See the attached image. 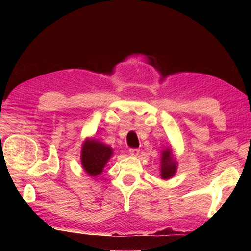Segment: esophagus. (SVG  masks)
<instances>
[{
    "label": "esophagus",
    "mask_w": 251,
    "mask_h": 251,
    "mask_svg": "<svg viewBox=\"0 0 251 251\" xmlns=\"http://www.w3.org/2000/svg\"><path fill=\"white\" fill-rule=\"evenodd\" d=\"M129 154L131 155V156H138V154H139V150L138 148H130L129 150Z\"/></svg>",
    "instance_id": "esophagus-1"
}]
</instances>
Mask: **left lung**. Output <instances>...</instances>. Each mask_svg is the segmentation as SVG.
<instances>
[{"mask_svg":"<svg viewBox=\"0 0 251 251\" xmlns=\"http://www.w3.org/2000/svg\"><path fill=\"white\" fill-rule=\"evenodd\" d=\"M177 171V161L173 157L171 148H166L161 151L160 159V177L163 179L172 178Z\"/></svg>","mask_w":251,"mask_h":251,"instance_id":"left-lung-1","label":"left lung"}]
</instances>
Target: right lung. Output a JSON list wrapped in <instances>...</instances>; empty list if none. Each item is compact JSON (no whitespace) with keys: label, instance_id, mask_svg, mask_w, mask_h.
<instances>
[{"label":"right lung","instance_id":"obj_1","mask_svg":"<svg viewBox=\"0 0 251 251\" xmlns=\"http://www.w3.org/2000/svg\"><path fill=\"white\" fill-rule=\"evenodd\" d=\"M112 155V147L96 139L86 138L80 151V161L84 171L90 176L100 175Z\"/></svg>","mask_w":251,"mask_h":251}]
</instances>
